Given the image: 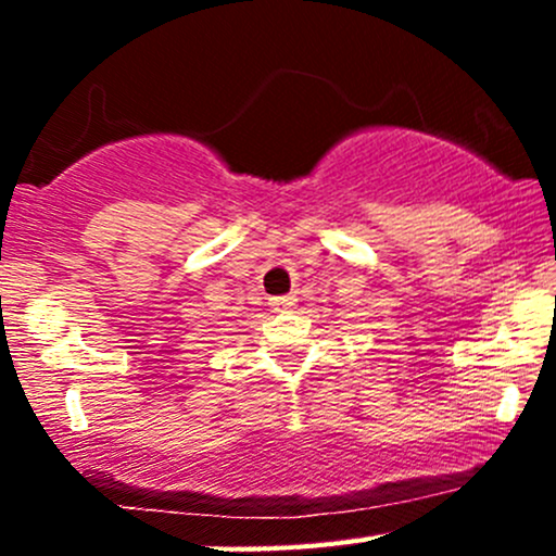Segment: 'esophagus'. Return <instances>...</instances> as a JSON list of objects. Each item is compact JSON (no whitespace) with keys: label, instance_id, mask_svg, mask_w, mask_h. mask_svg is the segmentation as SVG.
<instances>
[{"label":"esophagus","instance_id":"obj_1","mask_svg":"<svg viewBox=\"0 0 556 556\" xmlns=\"http://www.w3.org/2000/svg\"><path fill=\"white\" fill-rule=\"evenodd\" d=\"M269 305L274 311H290L292 305H295V295H279V298H271Z\"/></svg>","mask_w":556,"mask_h":556}]
</instances>
